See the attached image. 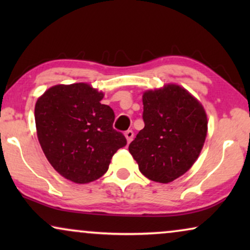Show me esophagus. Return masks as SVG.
<instances>
[{
  "mask_svg": "<svg viewBox=\"0 0 250 250\" xmlns=\"http://www.w3.org/2000/svg\"><path fill=\"white\" fill-rule=\"evenodd\" d=\"M124 135H125V138H126V140H127L128 143L132 141L133 138H134V133H133L132 129H128V131H126L124 133Z\"/></svg>",
  "mask_w": 250,
  "mask_h": 250,
  "instance_id": "esophagus-1",
  "label": "esophagus"
}]
</instances>
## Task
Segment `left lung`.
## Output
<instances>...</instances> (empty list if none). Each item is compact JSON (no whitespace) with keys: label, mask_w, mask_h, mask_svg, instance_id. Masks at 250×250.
Masks as SVG:
<instances>
[{"label":"left lung","mask_w":250,"mask_h":250,"mask_svg":"<svg viewBox=\"0 0 250 250\" xmlns=\"http://www.w3.org/2000/svg\"><path fill=\"white\" fill-rule=\"evenodd\" d=\"M142 101L145 128L128 150L143 175L169 183L199 157L207 135V115L200 102L176 84L146 91Z\"/></svg>","instance_id":"1"}]
</instances>
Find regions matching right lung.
<instances>
[{
  "mask_svg": "<svg viewBox=\"0 0 250 250\" xmlns=\"http://www.w3.org/2000/svg\"><path fill=\"white\" fill-rule=\"evenodd\" d=\"M104 93L86 83L56 85L35 104L37 138L54 169L75 183L98 180L112 156L126 146L112 127L114 110L102 104Z\"/></svg>",
  "mask_w": 250,
  "mask_h": 250,
  "instance_id": "add662e5",
  "label": "right lung"
}]
</instances>
